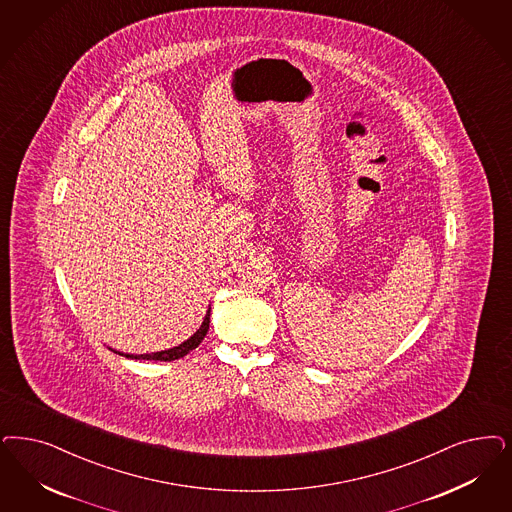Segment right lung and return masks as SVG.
Masks as SVG:
<instances>
[{
  "instance_id": "1",
  "label": "right lung",
  "mask_w": 512,
  "mask_h": 512,
  "mask_svg": "<svg viewBox=\"0 0 512 512\" xmlns=\"http://www.w3.org/2000/svg\"><path fill=\"white\" fill-rule=\"evenodd\" d=\"M210 312H212V306H208V312H206V316H204V321H202V325L196 329V333L193 336H189L185 342H181V344H177L174 348H168V350H162V352H153V353H123V352H113L119 353V355H124V357H128V359H155V361H174V359H181L183 355H187L189 352H193L194 348L204 340V336L208 333V329H210Z\"/></svg>"
}]
</instances>
